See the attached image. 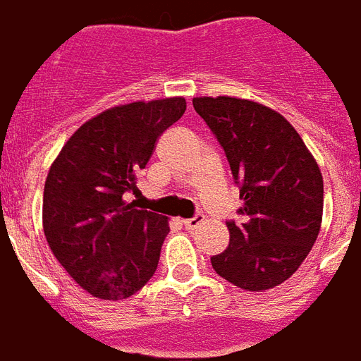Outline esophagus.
<instances>
[{
  "label": "esophagus",
  "mask_w": 361,
  "mask_h": 361,
  "mask_svg": "<svg viewBox=\"0 0 361 361\" xmlns=\"http://www.w3.org/2000/svg\"><path fill=\"white\" fill-rule=\"evenodd\" d=\"M203 222H204L203 214H195V216H191V219L183 220V226L188 228V230H195V228L201 226Z\"/></svg>",
  "instance_id": "1"
}]
</instances>
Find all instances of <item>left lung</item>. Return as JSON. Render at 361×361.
Segmentation results:
<instances>
[{"label":"left lung","mask_w":361,"mask_h":361,"mask_svg":"<svg viewBox=\"0 0 361 361\" xmlns=\"http://www.w3.org/2000/svg\"><path fill=\"white\" fill-rule=\"evenodd\" d=\"M240 188L242 222L228 220L230 243L212 269L243 290L290 279L317 240L323 176L302 137L279 111L230 96L193 98Z\"/></svg>","instance_id":"obj_1"}]
</instances>
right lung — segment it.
<instances>
[{
	"mask_svg": "<svg viewBox=\"0 0 361 361\" xmlns=\"http://www.w3.org/2000/svg\"><path fill=\"white\" fill-rule=\"evenodd\" d=\"M185 111V98L133 102L102 111L61 149L44 185L50 250L69 276L100 300H126L157 271L170 232L157 212L126 203L157 139Z\"/></svg>",
	"mask_w": 361,
	"mask_h": 361,
	"instance_id": "obj_1",
	"label": "right lung"
}]
</instances>
